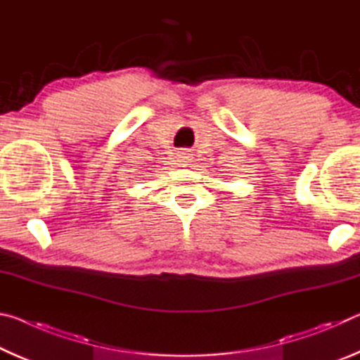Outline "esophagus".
<instances>
[{
    "label": "esophagus",
    "instance_id": "obj_1",
    "mask_svg": "<svg viewBox=\"0 0 360 360\" xmlns=\"http://www.w3.org/2000/svg\"><path fill=\"white\" fill-rule=\"evenodd\" d=\"M178 157H179V160L181 162H191V152H188L187 149H182V150H179L178 152Z\"/></svg>",
    "mask_w": 360,
    "mask_h": 360
}]
</instances>
